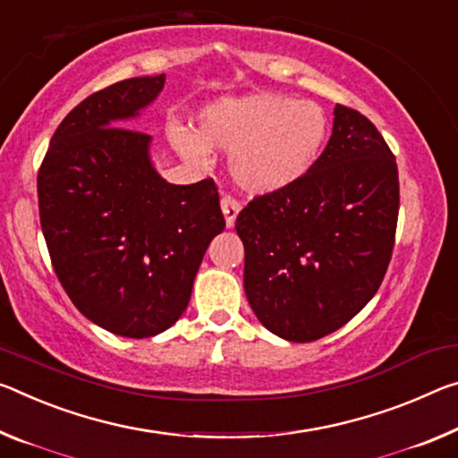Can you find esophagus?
Returning a JSON list of instances; mask_svg holds the SVG:
<instances>
[{"label": "esophagus", "mask_w": 458, "mask_h": 458, "mask_svg": "<svg viewBox=\"0 0 458 458\" xmlns=\"http://www.w3.org/2000/svg\"><path fill=\"white\" fill-rule=\"evenodd\" d=\"M220 206H222L224 220H226V228H234L236 216H238V212H241V203L232 198H222Z\"/></svg>", "instance_id": "1"}]
</instances>
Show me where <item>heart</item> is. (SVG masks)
Masks as SVG:
<instances>
[{
	"label": "heart",
	"mask_w": 458,
	"mask_h": 458,
	"mask_svg": "<svg viewBox=\"0 0 458 458\" xmlns=\"http://www.w3.org/2000/svg\"><path fill=\"white\" fill-rule=\"evenodd\" d=\"M328 118L314 101L281 93L222 98L198 115V134L171 128L169 140L187 163L206 165L209 148L230 152L234 185L250 198L295 185L320 158Z\"/></svg>",
	"instance_id": "obj_1"
}]
</instances>
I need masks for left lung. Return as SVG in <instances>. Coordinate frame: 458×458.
Segmentation results:
<instances>
[{
    "mask_svg": "<svg viewBox=\"0 0 458 458\" xmlns=\"http://www.w3.org/2000/svg\"><path fill=\"white\" fill-rule=\"evenodd\" d=\"M397 212L395 157L365 115L336 104L328 147L308 175L236 217L259 322L311 343L352 320L387 271Z\"/></svg>",
    "mask_w": 458,
    "mask_h": 458,
    "instance_id": "8db88e82",
    "label": "left lung"
}]
</instances>
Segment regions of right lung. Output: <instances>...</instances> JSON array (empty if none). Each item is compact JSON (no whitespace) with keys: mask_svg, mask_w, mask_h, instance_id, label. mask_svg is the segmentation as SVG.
<instances>
[{"mask_svg":"<svg viewBox=\"0 0 458 458\" xmlns=\"http://www.w3.org/2000/svg\"><path fill=\"white\" fill-rule=\"evenodd\" d=\"M163 75L93 93L50 138L38 173L40 226L56 277L81 314L150 338L175 324L212 238L226 226L212 179L173 185L152 138L122 128L158 98Z\"/></svg>","mask_w":458,"mask_h":458,"instance_id":"obj_1","label":"right lung"}]
</instances>
